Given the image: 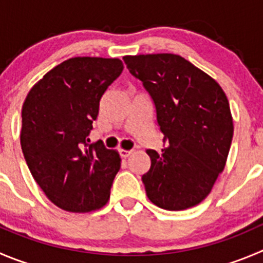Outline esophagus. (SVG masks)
Segmentation results:
<instances>
[{"instance_id": "obj_1", "label": "esophagus", "mask_w": 263, "mask_h": 263, "mask_svg": "<svg viewBox=\"0 0 263 263\" xmlns=\"http://www.w3.org/2000/svg\"><path fill=\"white\" fill-rule=\"evenodd\" d=\"M119 152H120V156H121V157H127V156H130V154H132V152H133V149H122V148H120Z\"/></svg>"}]
</instances>
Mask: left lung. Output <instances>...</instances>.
<instances>
[{
	"mask_svg": "<svg viewBox=\"0 0 263 263\" xmlns=\"http://www.w3.org/2000/svg\"><path fill=\"white\" fill-rule=\"evenodd\" d=\"M127 69L151 97L164 148L147 149L142 176L147 196L167 211H182L208 196L223 171L234 125L226 94L179 55L124 57Z\"/></svg>",
	"mask_w": 263,
	"mask_h": 263,
	"instance_id": "8db88e82",
	"label": "left lung"
}]
</instances>
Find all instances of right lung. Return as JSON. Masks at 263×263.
Here are the masks:
<instances>
[{
    "instance_id": "obj_1",
    "label": "right lung",
    "mask_w": 263,
    "mask_h": 263,
    "mask_svg": "<svg viewBox=\"0 0 263 263\" xmlns=\"http://www.w3.org/2000/svg\"><path fill=\"white\" fill-rule=\"evenodd\" d=\"M122 69L120 59H68L47 72L24 102V159L45 195L64 211L86 213L108 201L121 159L102 141L90 144L89 136L102 97Z\"/></svg>"
}]
</instances>
